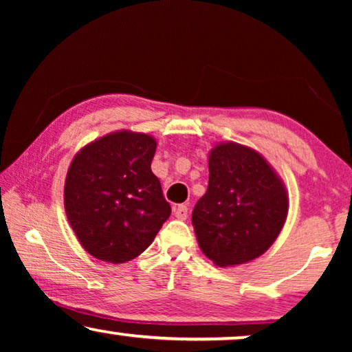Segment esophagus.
<instances>
[{
  "instance_id": "obj_1",
  "label": "esophagus",
  "mask_w": 352,
  "mask_h": 352,
  "mask_svg": "<svg viewBox=\"0 0 352 352\" xmlns=\"http://www.w3.org/2000/svg\"><path fill=\"white\" fill-rule=\"evenodd\" d=\"M173 211H175V216L177 219H187V216H189V208H187V205H176Z\"/></svg>"
}]
</instances>
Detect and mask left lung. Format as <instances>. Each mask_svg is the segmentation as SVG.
Returning <instances> with one entry per match:
<instances>
[{
  "label": "left lung",
  "instance_id": "left-lung-1",
  "mask_svg": "<svg viewBox=\"0 0 352 352\" xmlns=\"http://www.w3.org/2000/svg\"><path fill=\"white\" fill-rule=\"evenodd\" d=\"M208 165V189L192 211L201 252L221 267L261 256L287 218L282 181L258 152L234 142L214 147Z\"/></svg>",
  "mask_w": 352,
  "mask_h": 352
}]
</instances>
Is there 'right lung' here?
<instances>
[{
	"mask_svg": "<svg viewBox=\"0 0 352 352\" xmlns=\"http://www.w3.org/2000/svg\"><path fill=\"white\" fill-rule=\"evenodd\" d=\"M155 139L113 133L86 146L67 173V218L94 258L113 264L139 256L153 242L171 206L151 170Z\"/></svg>",
	"mask_w": 352,
	"mask_h": 352,
	"instance_id": "obj_1",
	"label": "right lung"
}]
</instances>
